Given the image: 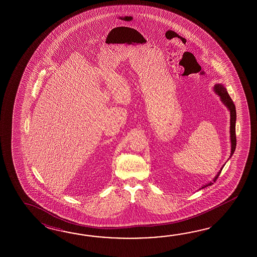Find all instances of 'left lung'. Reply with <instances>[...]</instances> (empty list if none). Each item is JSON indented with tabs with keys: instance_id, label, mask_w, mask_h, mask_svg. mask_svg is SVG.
Instances as JSON below:
<instances>
[{
	"instance_id": "1",
	"label": "left lung",
	"mask_w": 257,
	"mask_h": 257,
	"mask_svg": "<svg viewBox=\"0 0 257 257\" xmlns=\"http://www.w3.org/2000/svg\"><path fill=\"white\" fill-rule=\"evenodd\" d=\"M214 92L218 94V96L220 97L221 102L223 103L226 107L228 108L229 111V115H230V126H229V134H230V144H231V150H230V155L229 157L232 156V154L234 153L235 149H236V134H235V125H236V109H235V104H233V101L230 98V96L229 95V93L227 92L226 88L224 87L223 84H215L214 85ZM223 167V166H222ZM221 170L218 172V175L215 176V178L213 179V182H216V180L218 179V175H220L221 173ZM213 183L210 182L207 185L202 186V188L206 187V186H211Z\"/></svg>"
}]
</instances>
